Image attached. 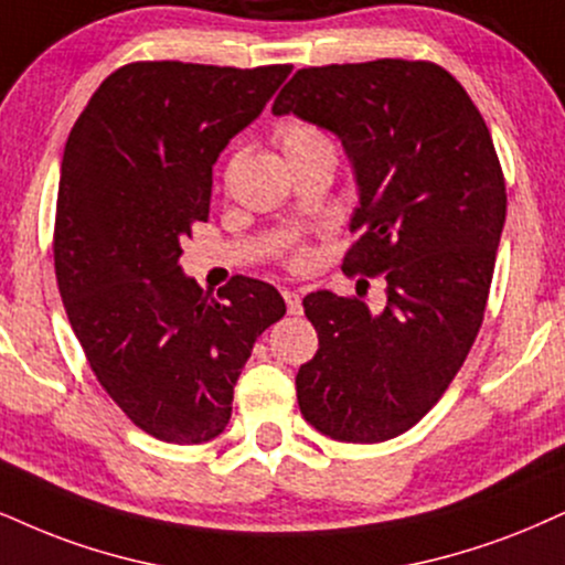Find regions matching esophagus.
Wrapping results in <instances>:
<instances>
[{
  "label": "esophagus",
  "mask_w": 565,
  "mask_h": 565,
  "mask_svg": "<svg viewBox=\"0 0 565 565\" xmlns=\"http://www.w3.org/2000/svg\"><path fill=\"white\" fill-rule=\"evenodd\" d=\"M282 298H285V306H288V315L298 317L303 311L301 306V294H296V290H282Z\"/></svg>",
  "instance_id": "34e87169"
}]
</instances>
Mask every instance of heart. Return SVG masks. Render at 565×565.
<instances>
[{
    "label": "heart",
    "mask_w": 565,
    "mask_h": 565,
    "mask_svg": "<svg viewBox=\"0 0 565 565\" xmlns=\"http://www.w3.org/2000/svg\"><path fill=\"white\" fill-rule=\"evenodd\" d=\"M277 141H280L288 162L309 157V154H322V151L335 154V146H332L330 136H327L322 128H317V125H309V122L285 125L280 134H277ZM303 262H306V254H296V264H303Z\"/></svg>",
    "instance_id": "obj_1"
}]
</instances>
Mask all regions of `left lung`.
Returning a JSON list of instances; mask_svg holds the SVG:
<instances>
[{
  "instance_id": "8db88e82",
  "label": "left lung",
  "mask_w": 565,
  "mask_h": 565,
  "mask_svg": "<svg viewBox=\"0 0 565 565\" xmlns=\"http://www.w3.org/2000/svg\"><path fill=\"white\" fill-rule=\"evenodd\" d=\"M271 113L340 138L359 196L343 269L387 280L380 315L330 290L303 298L319 351L296 374L298 406L332 440L385 443L443 398L482 324L505 225L492 136L431 62L303 67Z\"/></svg>"
}]
</instances>
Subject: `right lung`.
<instances>
[{
    "mask_svg": "<svg viewBox=\"0 0 565 565\" xmlns=\"http://www.w3.org/2000/svg\"><path fill=\"white\" fill-rule=\"evenodd\" d=\"M290 70L134 62L70 130L54 222L60 296L96 380L157 440L222 435L250 348L285 315L282 296L254 277L204 294L180 267V241L209 217L222 149Z\"/></svg>",
    "mask_w": 565,
    "mask_h": 565,
    "instance_id": "add662e5",
    "label": "right lung"
}]
</instances>
